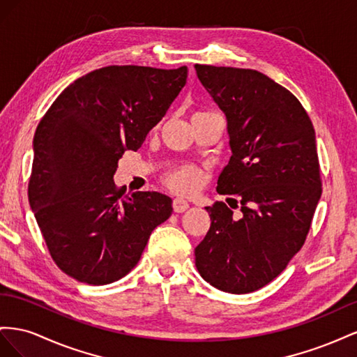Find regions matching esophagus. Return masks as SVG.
<instances>
[{
  "mask_svg": "<svg viewBox=\"0 0 357 357\" xmlns=\"http://www.w3.org/2000/svg\"><path fill=\"white\" fill-rule=\"evenodd\" d=\"M190 208V205H188V202L187 200H184V199H175L173 200V211L175 212H184V211H187Z\"/></svg>",
  "mask_w": 357,
  "mask_h": 357,
  "instance_id": "1",
  "label": "esophagus"
}]
</instances>
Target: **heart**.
Returning <instances> with one entry per match:
<instances>
[{"label": "heart", "mask_w": 357, "mask_h": 357, "mask_svg": "<svg viewBox=\"0 0 357 357\" xmlns=\"http://www.w3.org/2000/svg\"><path fill=\"white\" fill-rule=\"evenodd\" d=\"M208 116H215V114H211V112H196V114L192 115V121L208 118ZM165 184L172 191L178 192V195L191 196L195 195V192H197V190L200 188L202 175L196 167L182 166L167 173L165 176Z\"/></svg>", "instance_id": "heart-1"}]
</instances>
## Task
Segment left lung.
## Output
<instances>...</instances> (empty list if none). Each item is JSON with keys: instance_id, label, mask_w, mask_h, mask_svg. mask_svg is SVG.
I'll return each mask as SVG.
<instances>
[{"instance_id": "8db88e82", "label": "left lung", "mask_w": 357, "mask_h": 357, "mask_svg": "<svg viewBox=\"0 0 357 357\" xmlns=\"http://www.w3.org/2000/svg\"><path fill=\"white\" fill-rule=\"evenodd\" d=\"M202 85L227 119L231 157L220 195L235 196L241 217L224 202L206 211L211 227L195 250L202 278L242 294L286 269L311 227L321 196L312 122L289 89L257 70L196 64Z\"/></svg>"}]
</instances>
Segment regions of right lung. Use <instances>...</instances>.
Instances as JSON below:
<instances>
[{
    "label": "right lung",
    "instance_id": "right-lung-1",
    "mask_svg": "<svg viewBox=\"0 0 357 357\" xmlns=\"http://www.w3.org/2000/svg\"><path fill=\"white\" fill-rule=\"evenodd\" d=\"M188 68L109 66L76 79L34 136L28 199L50 257L68 277L105 286L133 269L152 230L172 215L157 191L128 196L118 160L137 151L187 84Z\"/></svg>",
    "mask_w": 357,
    "mask_h": 357
}]
</instances>
